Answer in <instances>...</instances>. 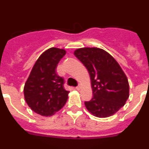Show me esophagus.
Masks as SVG:
<instances>
[{
    "instance_id": "1",
    "label": "esophagus",
    "mask_w": 149,
    "mask_h": 149,
    "mask_svg": "<svg viewBox=\"0 0 149 149\" xmlns=\"http://www.w3.org/2000/svg\"><path fill=\"white\" fill-rule=\"evenodd\" d=\"M81 85H78V86H77V87H76V89H77V90H80V89H81Z\"/></svg>"
}]
</instances>
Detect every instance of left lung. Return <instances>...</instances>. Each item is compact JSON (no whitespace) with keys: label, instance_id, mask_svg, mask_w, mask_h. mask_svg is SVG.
Listing matches in <instances>:
<instances>
[{"label":"left lung","instance_id":"1","mask_svg":"<svg viewBox=\"0 0 149 149\" xmlns=\"http://www.w3.org/2000/svg\"><path fill=\"white\" fill-rule=\"evenodd\" d=\"M74 54L89 72L93 97L85 101L88 111L96 117L106 118L115 114L129 97V84L116 60L104 50L82 48Z\"/></svg>","mask_w":149,"mask_h":149}]
</instances>
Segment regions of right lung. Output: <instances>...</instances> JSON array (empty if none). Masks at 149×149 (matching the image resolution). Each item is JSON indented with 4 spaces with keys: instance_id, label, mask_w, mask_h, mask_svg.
Returning a JSON list of instances; mask_svg holds the SVG:
<instances>
[{
    "instance_id": "obj_1",
    "label": "right lung",
    "mask_w": 149,
    "mask_h": 149,
    "mask_svg": "<svg viewBox=\"0 0 149 149\" xmlns=\"http://www.w3.org/2000/svg\"><path fill=\"white\" fill-rule=\"evenodd\" d=\"M64 49L51 48L39 56L24 84V95L27 105L36 113L51 116L60 110L69 92L64 89V79L56 68L65 56Z\"/></svg>"
}]
</instances>
